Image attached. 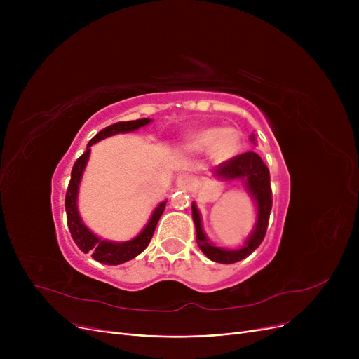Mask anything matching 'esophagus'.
I'll return each instance as SVG.
<instances>
[{
	"instance_id": "1",
	"label": "esophagus",
	"mask_w": 359,
	"mask_h": 359,
	"mask_svg": "<svg viewBox=\"0 0 359 359\" xmlns=\"http://www.w3.org/2000/svg\"><path fill=\"white\" fill-rule=\"evenodd\" d=\"M195 179L191 175H180L176 179V186L180 187V189H189V187L194 184Z\"/></svg>"
}]
</instances>
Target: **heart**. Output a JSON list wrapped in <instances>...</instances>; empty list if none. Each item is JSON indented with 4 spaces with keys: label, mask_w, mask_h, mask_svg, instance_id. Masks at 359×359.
I'll list each match as a JSON object with an SVG mask.
<instances>
[{
    "label": "heart",
    "mask_w": 359,
    "mask_h": 359,
    "mask_svg": "<svg viewBox=\"0 0 359 359\" xmlns=\"http://www.w3.org/2000/svg\"><path fill=\"white\" fill-rule=\"evenodd\" d=\"M241 147V132L236 128L206 126L196 129L183 138L182 148L186 153L201 154L208 151L210 157L217 163L233 158Z\"/></svg>",
    "instance_id": "1"
}]
</instances>
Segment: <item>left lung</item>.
<instances>
[{"mask_svg":"<svg viewBox=\"0 0 359 359\" xmlns=\"http://www.w3.org/2000/svg\"><path fill=\"white\" fill-rule=\"evenodd\" d=\"M250 141L256 144L255 135H250ZM214 176L221 180H241L244 189L255 201L257 215L252 234L244 241V246L237 250L224 249L214 244L208 237H206L202 229V218L201 212L195 202H192V217L196 229V241L202 253L218 263H236L248 257L252 252H255L263 237L266 234L268 221L272 210V191H271V177L269 168L263 160L256 154L255 151L240 154L229 161L219 164L214 168Z\"/></svg>","mask_w":359,"mask_h":359,"instance_id":"left-lung-1","label":"left lung"}]
</instances>
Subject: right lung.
Returning <instances> with one entry per match:
<instances>
[{
	"mask_svg": "<svg viewBox=\"0 0 359 359\" xmlns=\"http://www.w3.org/2000/svg\"><path fill=\"white\" fill-rule=\"evenodd\" d=\"M149 122H151V119H137V121H128V122H118V123H113V125L102 129L99 134L87 144L86 153L77 161H75V164L72 167L71 180H69L67 196H65V211H67L68 229L72 236V240L75 241V244H77L79 249L84 253H91V257L94 260L104 263V265H121V263H125L130 259H134L135 256H138L141 252L145 250V248L151 241V237H153V234H154L157 222L165 208L167 201H163L161 203H158L157 208L153 211V214H151L142 231L132 240L118 243V241L103 240L99 236L94 234L83 222L80 212H79V205H77L79 189H80V183L83 179L84 168H86L88 157H90V151H91L90 148L93 144H96L104 138H109V137L116 135V134H126V132L137 130V129L148 125Z\"/></svg>",
	"mask_w": 359,
	"mask_h": 359,
	"instance_id": "obj_1",
	"label": "right lung"
}]
</instances>
